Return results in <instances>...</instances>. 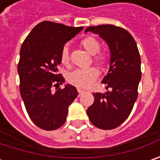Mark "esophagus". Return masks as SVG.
<instances>
[{
  "label": "esophagus",
  "mask_w": 160,
  "mask_h": 160,
  "mask_svg": "<svg viewBox=\"0 0 160 160\" xmlns=\"http://www.w3.org/2000/svg\"><path fill=\"white\" fill-rule=\"evenodd\" d=\"M77 91H78V92H79V94H81V93H83V90H81V89H78V90H77Z\"/></svg>",
  "instance_id": "1"
}]
</instances>
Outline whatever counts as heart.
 I'll use <instances>...</instances> for the list:
<instances>
[{
  "mask_svg": "<svg viewBox=\"0 0 160 160\" xmlns=\"http://www.w3.org/2000/svg\"><path fill=\"white\" fill-rule=\"evenodd\" d=\"M81 44L83 47V49L91 55H96L100 52L101 44L99 41L92 36L84 38L81 42ZM95 60L100 64H103L106 61V57L103 55H98L95 57ZM60 61L63 65H68L69 63L68 49L67 46L63 47L62 49V52L60 54ZM98 76H99L98 71L93 68L87 69H76L68 76V83L77 88L85 89L90 87L95 82V80L98 78Z\"/></svg>",
  "mask_w": 160,
  "mask_h": 160,
  "instance_id": "obj_1",
  "label": "heart"
}]
</instances>
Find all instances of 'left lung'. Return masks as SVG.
<instances>
[{
	"label": "left lung",
	"mask_w": 160,
	"mask_h": 160,
	"mask_svg": "<svg viewBox=\"0 0 160 160\" xmlns=\"http://www.w3.org/2000/svg\"><path fill=\"white\" fill-rule=\"evenodd\" d=\"M99 34L109 49V68L103 77L107 92H94V102L87 108L90 121L101 129H114L128 118L137 99L141 80V58L132 36L114 25L89 27L85 33Z\"/></svg>",
	"instance_id": "obj_1"
}]
</instances>
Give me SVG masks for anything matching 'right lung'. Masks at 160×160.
Returning a JSON list of instances; mask_svg holds the SVG:
<instances>
[{"mask_svg": "<svg viewBox=\"0 0 160 160\" xmlns=\"http://www.w3.org/2000/svg\"><path fill=\"white\" fill-rule=\"evenodd\" d=\"M51 21L36 25L24 41L19 53L18 73L20 94L30 118L43 130H55L66 121L68 107L78 95L69 83L55 92L65 79L58 74L65 43L83 30Z\"/></svg>", "mask_w": 160, "mask_h": 160, "instance_id": "obj_1", "label": "right lung"}]
</instances>
